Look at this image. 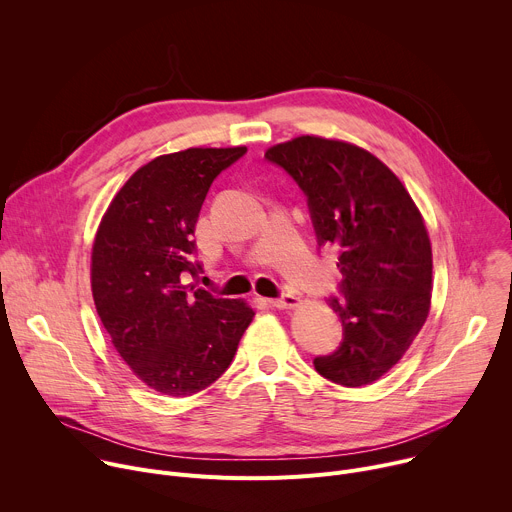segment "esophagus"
Listing matches in <instances>:
<instances>
[{"instance_id":"34e87169","label":"esophagus","mask_w":512,"mask_h":512,"mask_svg":"<svg viewBox=\"0 0 512 512\" xmlns=\"http://www.w3.org/2000/svg\"><path fill=\"white\" fill-rule=\"evenodd\" d=\"M268 303L278 309H291V307H297L301 303V299L293 293H282L278 299H268Z\"/></svg>"}]
</instances>
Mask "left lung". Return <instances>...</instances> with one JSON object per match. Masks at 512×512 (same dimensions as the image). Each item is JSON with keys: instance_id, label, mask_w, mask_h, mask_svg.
Here are the masks:
<instances>
[{"instance_id": "left-lung-1", "label": "left lung", "mask_w": 512, "mask_h": 512, "mask_svg": "<svg viewBox=\"0 0 512 512\" xmlns=\"http://www.w3.org/2000/svg\"><path fill=\"white\" fill-rule=\"evenodd\" d=\"M264 158L307 197L319 248L339 250L342 297L327 303L344 337L313 366L335 384H372L403 358L429 313L433 260L423 217L392 170L354 144L301 136Z\"/></svg>"}]
</instances>
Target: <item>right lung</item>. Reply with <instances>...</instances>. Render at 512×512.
<instances>
[{
	"label": "right lung",
	"mask_w": 512,
	"mask_h": 512,
	"mask_svg": "<svg viewBox=\"0 0 512 512\" xmlns=\"http://www.w3.org/2000/svg\"><path fill=\"white\" fill-rule=\"evenodd\" d=\"M246 154L189 148L150 160L113 197L91 254L97 315L150 388L189 396L232 364L254 311L187 285L197 278L195 223L211 183Z\"/></svg>",
	"instance_id": "add662e5"
}]
</instances>
